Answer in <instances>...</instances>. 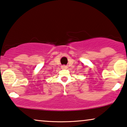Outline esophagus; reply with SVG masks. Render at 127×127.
<instances>
[{"label":"esophagus","instance_id":"1","mask_svg":"<svg viewBox=\"0 0 127 127\" xmlns=\"http://www.w3.org/2000/svg\"><path fill=\"white\" fill-rule=\"evenodd\" d=\"M62 69H67V65H62Z\"/></svg>","mask_w":127,"mask_h":127}]
</instances>
